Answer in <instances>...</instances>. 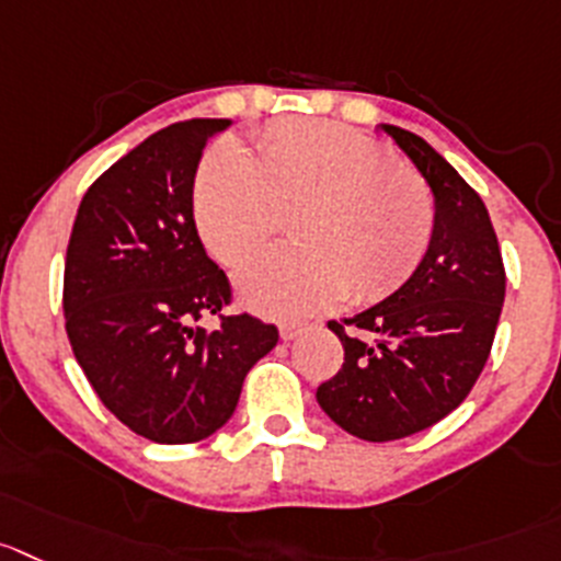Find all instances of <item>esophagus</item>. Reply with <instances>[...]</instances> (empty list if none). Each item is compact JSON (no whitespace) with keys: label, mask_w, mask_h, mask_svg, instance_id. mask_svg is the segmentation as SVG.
<instances>
[{"label":"esophagus","mask_w":561,"mask_h":561,"mask_svg":"<svg viewBox=\"0 0 561 561\" xmlns=\"http://www.w3.org/2000/svg\"><path fill=\"white\" fill-rule=\"evenodd\" d=\"M302 330H306V324H302V322H284V324H280V339L291 341V339H297Z\"/></svg>","instance_id":"esophagus-1"}]
</instances>
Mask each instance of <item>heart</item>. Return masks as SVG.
Wrapping results in <instances>:
<instances>
[{
  "label": "heart",
  "instance_id": "obj_1",
  "mask_svg": "<svg viewBox=\"0 0 561 561\" xmlns=\"http://www.w3.org/2000/svg\"><path fill=\"white\" fill-rule=\"evenodd\" d=\"M195 226L220 264L253 259L295 215L300 248L264 255L237 277L242 300L266 317H306L352 295L375 302L419 270L435 233V201L397 153L360 131L280 121L248 157L222 140L201 162Z\"/></svg>",
  "mask_w": 561,
  "mask_h": 561
}]
</instances>
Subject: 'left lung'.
Instances as JSON below:
<instances>
[{"mask_svg":"<svg viewBox=\"0 0 561 561\" xmlns=\"http://www.w3.org/2000/svg\"><path fill=\"white\" fill-rule=\"evenodd\" d=\"M435 195V233L402 289L369 311L328 322L344 364L317 388L341 430L386 444L460 408L490 357L506 272L477 190L426 140L382 124Z\"/></svg>","mask_w":561,"mask_h":561,"instance_id":"obj_1","label":"left lung"}]
</instances>
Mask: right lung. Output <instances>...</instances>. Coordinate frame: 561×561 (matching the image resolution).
I'll list each match as a JSON object with an SVG mask.
<instances>
[{
    "instance_id": "add662e5",
    "label": "right lung",
    "mask_w": 561,
    "mask_h": 561,
    "mask_svg": "<svg viewBox=\"0 0 561 561\" xmlns=\"http://www.w3.org/2000/svg\"><path fill=\"white\" fill-rule=\"evenodd\" d=\"M231 121L157 131L84 192L62 277L68 341L104 408L153 444H197L233 415L275 324L226 317L231 284L192 217L204 148ZM204 312L217 331L195 329Z\"/></svg>"
}]
</instances>
